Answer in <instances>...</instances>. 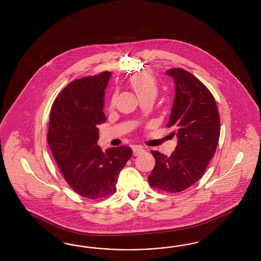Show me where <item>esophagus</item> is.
I'll return each instance as SVG.
<instances>
[{
	"label": "esophagus",
	"instance_id": "obj_1",
	"mask_svg": "<svg viewBox=\"0 0 261 261\" xmlns=\"http://www.w3.org/2000/svg\"><path fill=\"white\" fill-rule=\"evenodd\" d=\"M132 149H133V154H134L135 156H137L140 153H142V151H143V147H142V145H134Z\"/></svg>",
	"mask_w": 261,
	"mask_h": 261
}]
</instances>
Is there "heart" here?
<instances>
[{
    "label": "heart",
    "instance_id": "obj_1",
    "mask_svg": "<svg viewBox=\"0 0 261 261\" xmlns=\"http://www.w3.org/2000/svg\"><path fill=\"white\" fill-rule=\"evenodd\" d=\"M131 86L139 96V98L143 96H156L158 93V85L153 75L149 72H141L136 74L130 80ZM115 95L111 99V104H114Z\"/></svg>",
    "mask_w": 261,
    "mask_h": 261
}]
</instances>
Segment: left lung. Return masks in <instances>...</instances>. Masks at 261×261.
<instances>
[{"instance_id":"1","label":"left lung","mask_w":261,"mask_h":261,"mask_svg":"<svg viewBox=\"0 0 261 261\" xmlns=\"http://www.w3.org/2000/svg\"><path fill=\"white\" fill-rule=\"evenodd\" d=\"M175 97L167 126L175 129L178 142L167 157L152 151L156 160L148 181L151 187L180 192L197 182L214 157L220 136V118L214 95L193 74L170 69Z\"/></svg>"}]
</instances>
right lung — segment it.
Here are the masks:
<instances>
[{
  "label": "right lung",
  "instance_id": "right-lung-1",
  "mask_svg": "<svg viewBox=\"0 0 261 261\" xmlns=\"http://www.w3.org/2000/svg\"><path fill=\"white\" fill-rule=\"evenodd\" d=\"M111 75L104 71L71 81L56 97L49 118L47 142L57 166L71 189L90 199L115 193L119 173L132 157L130 147L103 151L97 145Z\"/></svg>",
  "mask_w": 261,
  "mask_h": 261
}]
</instances>
